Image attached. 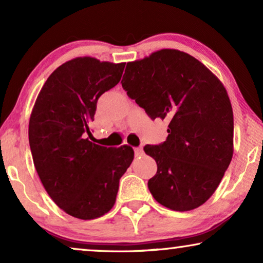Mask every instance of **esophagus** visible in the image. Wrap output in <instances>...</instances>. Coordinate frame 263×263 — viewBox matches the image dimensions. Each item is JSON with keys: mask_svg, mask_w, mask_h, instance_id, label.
I'll list each match as a JSON object with an SVG mask.
<instances>
[{"mask_svg": "<svg viewBox=\"0 0 263 263\" xmlns=\"http://www.w3.org/2000/svg\"><path fill=\"white\" fill-rule=\"evenodd\" d=\"M134 152H135V156H136V157L142 156V154H143V149H142V147H135V148H134Z\"/></svg>", "mask_w": 263, "mask_h": 263, "instance_id": "esophagus-1", "label": "esophagus"}]
</instances>
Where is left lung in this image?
<instances>
[{
    "label": "left lung",
    "mask_w": 263,
    "mask_h": 263,
    "mask_svg": "<svg viewBox=\"0 0 263 263\" xmlns=\"http://www.w3.org/2000/svg\"><path fill=\"white\" fill-rule=\"evenodd\" d=\"M122 87L152 120L168 121L166 141L143 148L158 166L151 194L172 211L200 207L233 156V112L222 82L189 53L161 49L128 62Z\"/></svg>",
    "instance_id": "8db88e82"
}]
</instances>
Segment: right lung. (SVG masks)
I'll return each mask as SVG.
<instances>
[{
	"label": "right lung",
	"mask_w": 263,
	"mask_h": 263,
	"mask_svg": "<svg viewBox=\"0 0 263 263\" xmlns=\"http://www.w3.org/2000/svg\"><path fill=\"white\" fill-rule=\"evenodd\" d=\"M124 66L89 56L67 61L43 85L30 116L28 140L43 186L61 210L82 220L114 207L134 159L130 146L89 141L98 98L120 82Z\"/></svg>",
	"instance_id": "obj_1"
}]
</instances>
